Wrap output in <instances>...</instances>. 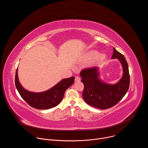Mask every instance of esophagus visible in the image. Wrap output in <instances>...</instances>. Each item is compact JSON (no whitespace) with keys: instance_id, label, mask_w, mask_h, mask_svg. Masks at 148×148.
<instances>
[{"instance_id":"obj_1","label":"esophagus","mask_w":148,"mask_h":148,"mask_svg":"<svg viewBox=\"0 0 148 148\" xmlns=\"http://www.w3.org/2000/svg\"><path fill=\"white\" fill-rule=\"evenodd\" d=\"M80 81H81V79H80V78L79 77L77 76V77H75V82H79Z\"/></svg>"}]
</instances>
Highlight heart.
Masks as SVG:
<instances>
[{
    "label": "heart",
    "instance_id": "heart-1",
    "mask_svg": "<svg viewBox=\"0 0 148 148\" xmlns=\"http://www.w3.org/2000/svg\"><path fill=\"white\" fill-rule=\"evenodd\" d=\"M107 56L105 54H99L98 51L94 50H92L85 54L84 59L85 61H88V60H91L95 58L94 61V64H97V63H99L104 61L107 59Z\"/></svg>",
    "mask_w": 148,
    "mask_h": 148
}]
</instances>
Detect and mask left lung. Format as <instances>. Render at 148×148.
I'll list each match as a JSON object with an SVG mask.
<instances>
[{
  "label": "left lung",
  "instance_id": "1",
  "mask_svg": "<svg viewBox=\"0 0 148 148\" xmlns=\"http://www.w3.org/2000/svg\"><path fill=\"white\" fill-rule=\"evenodd\" d=\"M112 59L116 58L121 62L123 73L121 78L115 84H108L100 78L99 69L95 67L82 70L80 73L84 89L82 97L91 106L105 110L112 107L125 96L130 87V73L128 63L125 57L115 48Z\"/></svg>",
  "mask_w": 148,
  "mask_h": 148
}]
</instances>
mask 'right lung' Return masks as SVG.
<instances>
[{
	"mask_svg": "<svg viewBox=\"0 0 148 148\" xmlns=\"http://www.w3.org/2000/svg\"><path fill=\"white\" fill-rule=\"evenodd\" d=\"M74 79V77L64 78L47 91L34 92L27 91L21 85L17 69L15 85L20 96L30 106L38 110H47L56 107L60 103L66 90L73 84Z\"/></svg>",
	"mask_w": 148,
	"mask_h": 148,
	"instance_id": "1",
	"label": "right lung"
}]
</instances>
